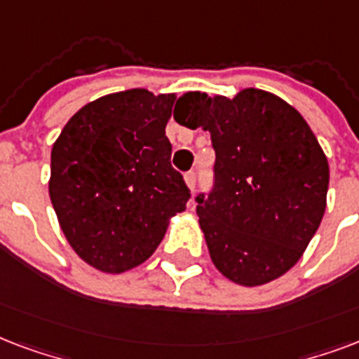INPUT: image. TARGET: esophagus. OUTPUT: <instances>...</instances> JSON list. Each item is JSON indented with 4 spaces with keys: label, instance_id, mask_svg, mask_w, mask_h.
Wrapping results in <instances>:
<instances>
[{
    "label": "esophagus",
    "instance_id": "34e87169",
    "mask_svg": "<svg viewBox=\"0 0 359 359\" xmlns=\"http://www.w3.org/2000/svg\"><path fill=\"white\" fill-rule=\"evenodd\" d=\"M185 182H187L189 189L194 193V189H196V172L189 170L187 174H185Z\"/></svg>",
    "mask_w": 359,
    "mask_h": 359
}]
</instances>
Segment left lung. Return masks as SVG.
Instances as JSON below:
<instances>
[{"label":"left lung","instance_id":"8db88e82","mask_svg":"<svg viewBox=\"0 0 359 359\" xmlns=\"http://www.w3.org/2000/svg\"><path fill=\"white\" fill-rule=\"evenodd\" d=\"M180 101L183 123L210 130L215 149L213 187L194 198L215 268L243 286L277 279L326 210L330 168L316 136L296 108L255 88L234 99L189 91Z\"/></svg>","mask_w":359,"mask_h":359}]
</instances>
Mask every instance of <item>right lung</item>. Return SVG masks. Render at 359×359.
Returning a JSON list of instances; mask_svg holds the SVG:
<instances>
[{
  "instance_id": "add662e5",
  "label": "right lung",
  "mask_w": 359,
  "mask_h": 359,
  "mask_svg": "<svg viewBox=\"0 0 359 359\" xmlns=\"http://www.w3.org/2000/svg\"><path fill=\"white\" fill-rule=\"evenodd\" d=\"M176 95L127 90L86 104L52 148L50 200L76 255L121 273L148 260L191 191L166 138Z\"/></svg>"
}]
</instances>
